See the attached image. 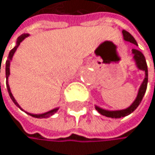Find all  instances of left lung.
<instances>
[{"instance_id": "obj_1", "label": "left lung", "mask_w": 155, "mask_h": 155, "mask_svg": "<svg viewBox=\"0 0 155 155\" xmlns=\"http://www.w3.org/2000/svg\"><path fill=\"white\" fill-rule=\"evenodd\" d=\"M122 35H123V39L125 41H128V42L135 44V45H137L136 39L134 38V36L130 33H128L125 30H122ZM132 54H133V59L135 61V65H136L137 68L139 71H144V73H145L143 82H142L140 84L139 89L137 91V95L135 101H134L132 104L130 106H128L127 108L120 109V110H107V109L101 108L95 104V109L101 115L105 116L107 117H112V119H120V117H126L135 111V110L137 108V106L139 105V104L141 103L142 99H143L146 89H147V84H148V67H147V63H146V59H145V56L143 55V54L137 49H132Z\"/></svg>"}]
</instances>
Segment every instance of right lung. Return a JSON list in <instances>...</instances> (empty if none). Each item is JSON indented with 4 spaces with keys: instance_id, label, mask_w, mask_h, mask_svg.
Returning a JSON list of instances; mask_svg holds the SVG:
<instances>
[{
    "instance_id": "1",
    "label": "right lung",
    "mask_w": 155,
    "mask_h": 155,
    "mask_svg": "<svg viewBox=\"0 0 155 155\" xmlns=\"http://www.w3.org/2000/svg\"><path fill=\"white\" fill-rule=\"evenodd\" d=\"M30 35L29 34H23V35H21L20 36H18V40H17V43H16V46L12 49L11 51H10V52H9V54H8V59L6 60V63H5V75H6V87H7V90H8V93H9V96H10V98H11V100L13 101V103L18 107V108H20L22 110V111H24V110L19 106V104L17 103V101H16V99L14 98V96H13V94H12V92H11V89H10V87H9V84H8V78H9V75H10V64H11V61H12V59H13V56H14V54H15V52H16V51H17V49L18 48V46H19V44L21 43L26 38H28ZM58 109H59V107H56V108H54V109H51V110H50V111H48V112H45V113H42V114H32V113H28V112H26L28 115H30V116H32V117H38V119H46V117H51V116H52L54 113H56L57 111H58Z\"/></svg>"
}]
</instances>
